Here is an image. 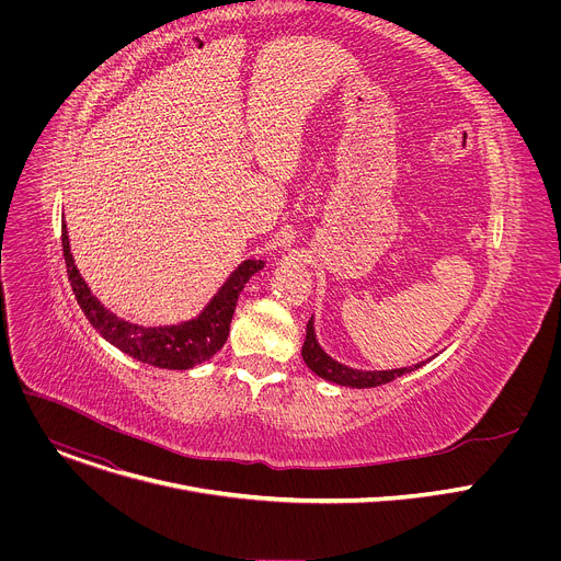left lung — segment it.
<instances>
[{
	"mask_svg": "<svg viewBox=\"0 0 561 561\" xmlns=\"http://www.w3.org/2000/svg\"><path fill=\"white\" fill-rule=\"evenodd\" d=\"M301 357L308 364V368L312 373H317L322 379L335 381L340 386H351V388H373V386H381L388 383L397 377H402L415 368H420L422 364H415L411 368H394V370H357V368H348L340 362H335L333 357H329L322 348L317 344L314 337V329H312V319H308L306 324V342L301 346Z\"/></svg>",
	"mask_w": 561,
	"mask_h": 561,
	"instance_id": "obj_1",
	"label": "left lung"
}]
</instances>
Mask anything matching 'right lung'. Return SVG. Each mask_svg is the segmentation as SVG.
<instances>
[{
	"label": "right lung",
	"instance_id": "obj_1",
	"mask_svg": "<svg viewBox=\"0 0 561 561\" xmlns=\"http://www.w3.org/2000/svg\"><path fill=\"white\" fill-rule=\"evenodd\" d=\"M61 251L68 282L72 286L77 304L82 306L95 331L133 359L171 370H188L210 359L226 344L239 293L244 290V284L257 271L264 268L262 260H247L244 264H239L234 268V273L226 279V284L219 288V293L213 297V301L204 308L199 317L178 327L144 329L115 317L91 293V288L87 286V282L79 275L72 262L66 224H61Z\"/></svg>",
	"mask_w": 561,
	"mask_h": 561
}]
</instances>
